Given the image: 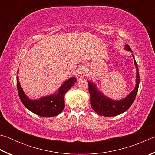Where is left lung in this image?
<instances>
[{"label":"left lung","mask_w":155,"mask_h":155,"mask_svg":"<svg viewBox=\"0 0 155 155\" xmlns=\"http://www.w3.org/2000/svg\"><path fill=\"white\" fill-rule=\"evenodd\" d=\"M125 50L127 51L132 52L130 47L126 44ZM133 59H134L135 66L136 68V84L135 87L131 92L122 100L115 101L107 97L105 95L98 90V87L95 83L88 81L89 91L90 94V104L91 108L98 115L106 117L115 116L122 114L130 108L131 104L135 101V98L137 95L139 85H140V74L137 63H136L135 57L132 54Z\"/></svg>","instance_id":"left-lung-1"}]
</instances>
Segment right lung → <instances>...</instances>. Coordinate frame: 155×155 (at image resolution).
Wrapping results in <instances>:
<instances>
[{"mask_svg":"<svg viewBox=\"0 0 155 155\" xmlns=\"http://www.w3.org/2000/svg\"><path fill=\"white\" fill-rule=\"evenodd\" d=\"M17 74H18V70ZM16 80L18 94L26 108L40 116L48 117L56 116L61 114L64 109V96L67 91L77 82V79L76 77L68 78L55 91V93L36 100L30 99L26 95L20 85L18 75H17Z\"/></svg>","mask_w":155,"mask_h":155,"instance_id":"1","label":"right lung"}]
</instances>
